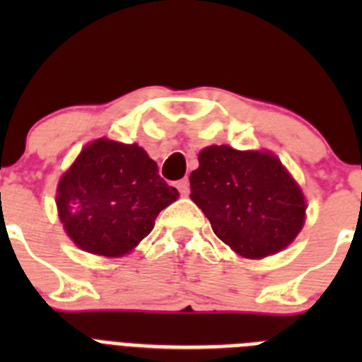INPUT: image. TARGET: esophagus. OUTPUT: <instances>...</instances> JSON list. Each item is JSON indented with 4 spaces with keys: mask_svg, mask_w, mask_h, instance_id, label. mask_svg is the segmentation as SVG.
<instances>
[{
    "mask_svg": "<svg viewBox=\"0 0 362 362\" xmlns=\"http://www.w3.org/2000/svg\"><path fill=\"white\" fill-rule=\"evenodd\" d=\"M177 190L181 196H188V192H190V183H188V179H181V181H177Z\"/></svg>",
    "mask_w": 362,
    "mask_h": 362,
    "instance_id": "obj_1",
    "label": "esophagus"
}]
</instances>
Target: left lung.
<instances>
[{
    "mask_svg": "<svg viewBox=\"0 0 362 362\" xmlns=\"http://www.w3.org/2000/svg\"><path fill=\"white\" fill-rule=\"evenodd\" d=\"M197 159L190 199L235 254L267 257L297 238L305 225V196L274 153L212 145Z\"/></svg>",
    "mask_w": 362,
    "mask_h": 362,
    "instance_id": "1",
    "label": "left lung"
}]
</instances>
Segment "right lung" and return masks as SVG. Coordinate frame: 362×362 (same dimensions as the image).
<instances>
[{
	"mask_svg": "<svg viewBox=\"0 0 362 362\" xmlns=\"http://www.w3.org/2000/svg\"><path fill=\"white\" fill-rule=\"evenodd\" d=\"M179 192L158 174V163L134 145L95 139L57 183L63 228L85 252L121 257L153 228Z\"/></svg>",
	"mask_w": 362,
	"mask_h": 362,
	"instance_id": "right-lung-1",
	"label": "right lung"
}]
</instances>
